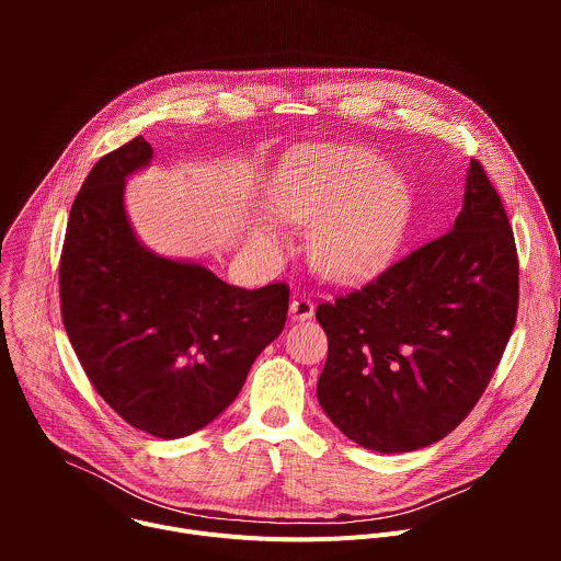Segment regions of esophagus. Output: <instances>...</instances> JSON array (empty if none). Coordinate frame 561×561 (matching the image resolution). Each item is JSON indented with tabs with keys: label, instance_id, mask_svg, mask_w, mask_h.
<instances>
[{
	"label": "esophagus",
	"instance_id": "34e87169",
	"mask_svg": "<svg viewBox=\"0 0 561 561\" xmlns=\"http://www.w3.org/2000/svg\"><path fill=\"white\" fill-rule=\"evenodd\" d=\"M312 314H314V306L310 299L295 297L290 301V319H295V322H304V319H310Z\"/></svg>",
	"mask_w": 561,
	"mask_h": 561
}]
</instances>
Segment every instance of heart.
Returning a JSON list of instances; mask_svg holds the SVG:
<instances>
[{
  "instance_id": "b5f03b06",
  "label": "heart",
  "mask_w": 561,
  "mask_h": 561,
  "mask_svg": "<svg viewBox=\"0 0 561 561\" xmlns=\"http://www.w3.org/2000/svg\"><path fill=\"white\" fill-rule=\"evenodd\" d=\"M275 219L310 226L312 264L342 282L381 273L413 221V193L386 159L359 146H301L284 157L268 184ZM251 239L266 251L284 244L271 219H255Z\"/></svg>"
}]
</instances>
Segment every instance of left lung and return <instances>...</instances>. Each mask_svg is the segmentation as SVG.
<instances>
[{
  "label": "left lung",
  "mask_w": 561,
  "mask_h": 561,
  "mask_svg": "<svg viewBox=\"0 0 561 561\" xmlns=\"http://www.w3.org/2000/svg\"><path fill=\"white\" fill-rule=\"evenodd\" d=\"M517 297L506 210L470 159L450 232L362 290L317 306L329 335L319 407L368 450L411 453L444 439L489 386L515 327Z\"/></svg>",
  "instance_id": "obj_1"
}]
</instances>
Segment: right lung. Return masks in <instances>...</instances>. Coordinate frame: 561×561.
Instances as JSON below:
<instances>
[{"instance_id":"add662e5","label":"right lung","mask_w":561,"mask_h":561,"mask_svg":"<svg viewBox=\"0 0 561 561\" xmlns=\"http://www.w3.org/2000/svg\"><path fill=\"white\" fill-rule=\"evenodd\" d=\"M150 164L139 135L93 167L70 208L59 297L68 340L104 402L152 437L180 439L234 402L284 331L288 288L230 286L202 262L148 249L124 188Z\"/></svg>"}]
</instances>
